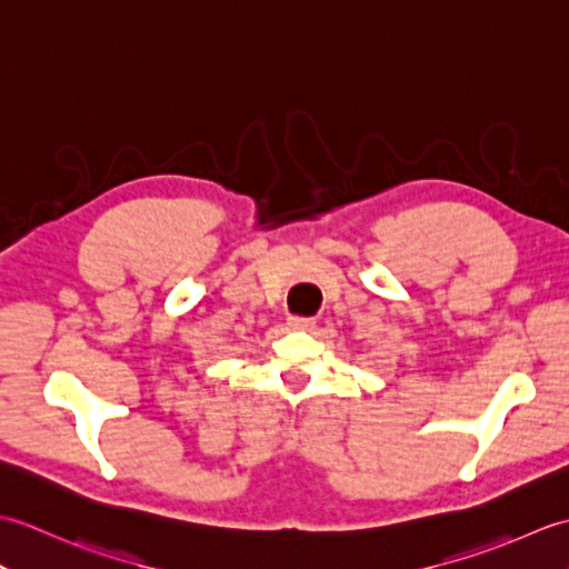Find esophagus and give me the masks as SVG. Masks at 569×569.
I'll return each instance as SVG.
<instances>
[{
    "instance_id": "obj_1",
    "label": "esophagus",
    "mask_w": 569,
    "mask_h": 569,
    "mask_svg": "<svg viewBox=\"0 0 569 569\" xmlns=\"http://www.w3.org/2000/svg\"><path fill=\"white\" fill-rule=\"evenodd\" d=\"M312 325H316V320H312V318H303V316L288 318V328H291V330H310Z\"/></svg>"
}]
</instances>
